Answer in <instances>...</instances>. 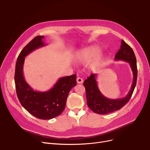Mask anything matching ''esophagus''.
<instances>
[{"label": "esophagus", "instance_id": "1", "mask_svg": "<svg viewBox=\"0 0 150 150\" xmlns=\"http://www.w3.org/2000/svg\"><path fill=\"white\" fill-rule=\"evenodd\" d=\"M76 81H77L78 83H79V84H82L83 83V79L81 78H80V77H78L76 78Z\"/></svg>", "mask_w": 150, "mask_h": 150}]
</instances>
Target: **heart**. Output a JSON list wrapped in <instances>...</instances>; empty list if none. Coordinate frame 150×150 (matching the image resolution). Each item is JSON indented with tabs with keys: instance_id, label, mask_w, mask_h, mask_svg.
Instances as JSON below:
<instances>
[{
	"instance_id": "b5f03b06",
	"label": "heart",
	"mask_w": 150,
	"mask_h": 150,
	"mask_svg": "<svg viewBox=\"0 0 150 150\" xmlns=\"http://www.w3.org/2000/svg\"><path fill=\"white\" fill-rule=\"evenodd\" d=\"M100 48L98 45L86 47L75 54V61L82 64L89 63V67L92 70H98L103 64L105 59V54L100 52Z\"/></svg>"
}]
</instances>
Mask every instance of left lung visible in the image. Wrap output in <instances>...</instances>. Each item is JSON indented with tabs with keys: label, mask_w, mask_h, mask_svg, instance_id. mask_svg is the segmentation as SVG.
<instances>
[{
	"label": "left lung",
	"mask_w": 150,
	"mask_h": 150,
	"mask_svg": "<svg viewBox=\"0 0 150 150\" xmlns=\"http://www.w3.org/2000/svg\"><path fill=\"white\" fill-rule=\"evenodd\" d=\"M120 49L115 56V61H123L129 63L133 74L131 89L125 97L109 99L105 97L98 89L96 80L97 74H92L84 81L86 89L87 105L93 112L105 115L120 109L129 101L136 85L137 77V62L135 54L131 47L123 40L121 41Z\"/></svg>",
	"instance_id": "left-lung-1"
}]
</instances>
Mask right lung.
Segmentation results:
<instances>
[{
	"label": "right lung",
	"instance_id": "right-lung-1",
	"mask_svg": "<svg viewBox=\"0 0 150 150\" xmlns=\"http://www.w3.org/2000/svg\"><path fill=\"white\" fill-rule=\"evenodd\" d=\"M43 36L33 39L22 49L16 64L14 82L17 96L22 106L39 119L49 120L60 115L66 106L70 89L76 84V75L59 78L53 87L45 92L34 91L25 80L23 67L25 58L33 51L46 45Z\"/></svg>",
	"mask_w": 150,
	"mask_h": 150
}]
</instances>
